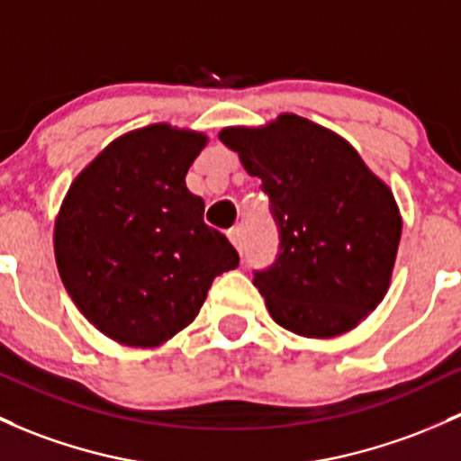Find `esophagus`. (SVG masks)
<instances>
[{"label":"esophagus","mask_w":461,"mask_h":461,"mask_svg":"<svg viewBox=\"0 0 461 461\" xmlns=\"http://www.w3.org/2000/svg\"><path fill=\"white\" fill-rule=\"evenodd\" d=\"M229 240L235 244L237 250H244V229L241 226H232L229 230Z\"/></svg>","instance_id":"1"}]
</instances>
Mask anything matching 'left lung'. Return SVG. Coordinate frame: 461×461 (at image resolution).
<instances>
[{
  "label": "left lung",
  "instance_id": "1",
  "mask_svg": "<svg viewBox=\"0 0 461 461\" xmlns=\"http://www.w3.org/2000/svg\"><path fill=\"white\" fill-rule=\"evenodd\" d=\"M220 140L261 177L279 230L275 261L252 270L272 319L316 339L356 328L393 270L402 221L391 191L343 138L294 113Z\"/></svg>",
  "mask_w": 461,
  "mask_h": 461
}]
</instances>
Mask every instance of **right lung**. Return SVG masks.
I'll return each instance as SVG.
<instances>
[{
  "mask_svg": "<svg viewBox=\"0 0 461 461\" xmlns=\"http://www.w3.org/2000/svg\"><path fill=\"white\" fill-rule=\"evenodd\" d=\"M206 136L149 125L113 140L74 180L54 226L68 294L103 334L153 348L185 330L240 255L204 221L186 171Z\"/></svg>",
  "mask_w": 461,
  "mask_h": 461,
  "instance_id": "1",
  "label": "right lung"
}]
</instances>
